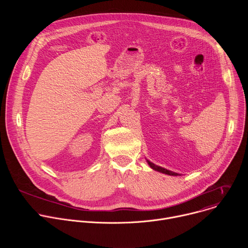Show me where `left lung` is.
<instances>
[{"label":"left lung","mask_w":248,"mask_h":248,"mask_svg":"<svg viewBox=\"0 0 248 248\" xmlns=\"http://www.w3.org/2000/svg\"><path fill=\"white\" fill-rule=\"evenodd\" d=\"M147 162H148L149 166H150L153 170H158V171H160V172H163V173H166V174H170V175H178V173H176V172H172V171L168 170H166V169H164V168H162V167L156 166V165H154L153 163H151V162L148 161V160H147Z\"/></svg>","instance_id":"obj_1"}]
</instances>
